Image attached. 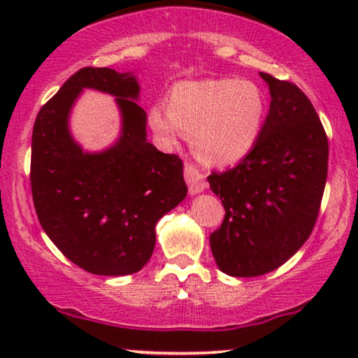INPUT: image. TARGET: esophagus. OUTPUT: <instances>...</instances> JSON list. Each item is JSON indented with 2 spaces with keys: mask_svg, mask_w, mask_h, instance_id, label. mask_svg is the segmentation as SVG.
Masks as SVG:
<instances>
[{
  "mask_svg": "<svg viewBox=\"0 0 358 358\" xmlns=\"http://www.w3.org/2000/svg\"><path fill=\"white\" fill-rule=\"evenodd\" d=\"M184 174H185V182L189 185L190 195H197L208 187L207 180H205V176L200 173V169L195 168V166L185 164Z\"/></svg>",
  "mask_w": 358,
  "mask_h": 358,
  "instance_id": "34e87169",
  "label": "esophagus"
}]
</instances>
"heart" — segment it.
Returning <instances> with one entry per match:
<instances>
[{"mask_svg":"<svg viewBox=\"0 0 358 358\" xmlns=\"http://www.w3.org/2000/svg\"><path fill=\"white\" fill-rule=\"evenodd\" d=\"M266 96L249 80H200L180 83L171 92L169 107L148 112L151 130L166 146L192 135L199 158L212 164L241 159L256 146L266 124Z\"/></svg>","mask_w":358,"mask_h":358,"instance_id":"1","label":"heart"}]
</instances>
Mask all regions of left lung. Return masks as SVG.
Returning <instances> with one entry per match:
<instances>
[{"label":"left lung","mask_w":358,"mask_h":358,"mask_svg":"<svg viewBox=\"0 0 358 358\" xmlns=\"http://www.w3.org/2000/svg\"><path fill=\"white\" fill-rule=\"evenodd\" d=\"M271 107L257 143L238 166L208 176L224 220L210 234L215 262L231 277L275 271L315 227L327 178V136L300 87L259 73Z\"/></svg>","instance_id":"8db88e82"}]
</instances>
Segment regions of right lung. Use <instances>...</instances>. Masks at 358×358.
I'll return each instance as SVG.
<instances>
[{
    "label": "right lung",
    "mask_w": 358,
    "mask_h": 358,
    "mask_svg": "<svg viewBox=\"0 0 358 358\" xmlns=\"http://www.w3.org/2000/svg\"><path fill=\"white\" fill-rule=\"evenodd\" d=\"M85 89L116 97L121 131L110 147L87 152L69 130L72 106ZM134 71L83 68L37 114L31 185L38 222L78 267L96 275H130L156 244L158 220L187 195L182 161L146 138Z\"/></svg>",
    "instance_id": "add662e5"
}]
</instances>
